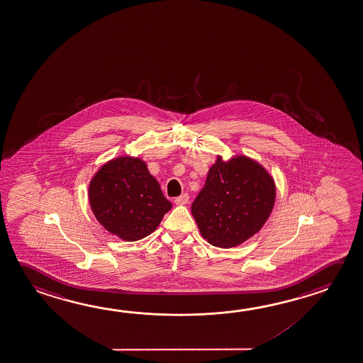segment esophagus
Instances as JSON below:
<instances>
[{"label":"esophagus","instance_id":"34e87169","mask_svg":"<svg viewBox=\"0 0 363 363\" xmlns=\"http://www.w3.org/2000/svg\"><path fill=\"white\" fill-rule=\"evenodd\" d=\"M189 199H190V197H189L187 194H182L181 196L174 199V203H176V205H184V203L189 202Z\"/></svg>","mask_w":363,"mask_h":363}]
</instances>
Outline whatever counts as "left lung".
<instances>
[{
    "instance_id": "1",
    "label": "left lung",
    "mask_w": 363,
    "mask_h": 363,
    "mask_svg": "<svg viewBox=\"0 0 363 363\" xmlns=\"http://www.w3.org/2000/svg\"><path fill=\"white\" fill-rule=\"evenodd\" d=\"M276 184L261 163L247 155H221L208 169L203 189L192 202L202 238L232 248L259 232L274 210Z\"/></svg>"
}]
</instances>
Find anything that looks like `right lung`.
<instances>
[{
	"mask_svg": "<svg viewBox=\"0 0 363 363\" xmlns=\"http://www.w3.org/2000/svg\"><path fill=\"white\" fill-rule=\"evenodd\" d=\"M89 201L97 221L125 242L148 237L172 208L147 163L129 155L99 168L89 181Z\"/></svg>",
	"mask_w": 363,
	"mask_h": 363,
	"instance_id": "right-lung-1",
	"label": "right lung"
}]
</instances>
